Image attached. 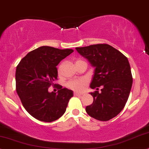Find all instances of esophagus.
Segmentation results:
<instances>
[{
	"instance_id": "esophagus-1",
	"label": "esophagus",
	"mask_w": 149,
	"mask_h": 149,
	"mask_svg": "<svg viewBox=\"0 0 149 149\" xmlns=\"http://www.w3.org/2000/svg\"><path fill=\"white\" fill-rule=\"evenodd\" d=\"M74 96H81V95H82V94L79 93H74Z\"/></svg>"
}]
</instances>
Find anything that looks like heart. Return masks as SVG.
Returning <instances> with one entry per match:
<instances>
[{
  "label": "heart",
  "instance_id": "b5f03b06",
  "mask_svg": "<svg viewBox=\"0 0 149 149\" xmlns=\"http://www.w3.org/2000/svg\"><path fill=\"white\" fill-rule=\"evenodd\" d=\"M81 60L77 61V62ZM61 65H60L58 68V74H60L61 72ZM87 85V81L86 80L84 79H74V80H71L67 83V86L72 90L74 91L80 92L82 91L85 88V87Z\"/></svg>",
  "mask_w": 149,
  "mask_h": 149
}]
</instances>
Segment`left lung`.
Listing matches in <instances>:
<instances>
[{
  "label": "left lung",
  "instance_id": "8db88e82",
  "mask_svg": "<svg viewBox=\"0 0 149 149\" xmlns=\"http://www.w3.org/2000/svg\"><path fill=\"white\" fill-rule=\"evenodd\" d=\"M75 49L95 68L90 87L97 91L90 93L93 103L86 106V113L97 120H110L122 111L131 92L133 77L128 58L108 44Z\"/></svg>",
  "mask_w": 149,
  "mask_h": 149
}]
</instances>
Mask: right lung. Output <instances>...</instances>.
<instances>
[{
	"label": "right lung",
	"instance_id": "obj_1",
	"mask_svg": "<svg viewBox=\"0 0 149 149\" xmlns=\"http://www.w3.org/2000/svg\"><path fill=\"white\" fill-rule=\"evenodd\" d=\"M73 52L41 46L29 52L16 67L17 94L25 110L38 120L51 122L65 113L73 91L58 86L57 93H49L48 88L57 79L56 65Z\"/></svg>",
	"mask_w": 149,
	"mask_h": 149
}]
</instances>
